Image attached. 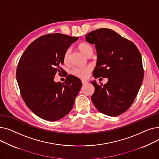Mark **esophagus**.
Masks as SVG:
<instances>
[{"label":"esophagus","mask_w":159,"mask_h":159,"mask_svg":"<svg viewBox=\"0 0 159 159\" xmlns=\"http://www.w3.org/2000/svg\"><path fill=\"white\" fill-rule=\"evenodd\" d=\"M88 83V80H82V84H86Z\"/></svg>","instance_id":"34e87169"}]
</instances>
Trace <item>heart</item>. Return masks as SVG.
I'll list each match as a JSON object with an SVG mask.
<instances>
[{"label": "heart", "mask_w": 159, "mask_h": 159, "mask_svg": "<svg viewBox=\"0 0 159 159\" xmlns=\"http://www.w3.org/2000/svg\"><path fill=\"white\" fill-rule=\"evenodd\" d=\"M78 48L80 51L86 56H88L89 54L93 53V48L89 44L81 43L78 45ZM70 49H68L65 52L63 57V61L65 64H68L70 61ZM92 70V67L91 66H86L84 67H77L74 68L71 71V73L73 76L78 77L81 79H87Z\"/></svg>", "instance_id": "b5f03b06"}]
</instances>
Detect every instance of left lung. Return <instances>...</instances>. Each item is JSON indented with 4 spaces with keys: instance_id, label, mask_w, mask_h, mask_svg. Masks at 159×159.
I'll use <instances>...</instances> for the list:
<instances>
[{
    "instance_id": "1",
    "label": "left lung",
    "mask_w": 159,
    "mask_h": 159,
    "mask_svg": "<svg viewBox=\"0 0 159 159\" xmlns=\"http://www.w3.org/2000/svg\"><path fill=\"white\" fill-rule=\"evenodd\" d=\"M85 37L97 50L94 77L108 79L104 85L91 82L95 87L91 101L100 112L120 115L134 102L144 79L140 53L134 43L110 29H98Z\"/></svg>"
}]
</instances>
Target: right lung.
I'll return each instance as SVG.
<instances>
[{
	"mask_svg": "<svg viewBox=\"0 0 159 159\" xmlns=\"http://www.w3.org/2000/svg\"><path fill=\"white\" fill-rule=\"evenodd\" d=\"M79 39L61 33L48 34L31 43L21 56L16 78L25 104L40 118L62 119L71 110L82 87L80 80L69 75L64 82H55V74L64 71L65 52Z\"/></svg>",
	"mask_w": 159,
	"mask_h": 159,
	"instance_id": "right-lung-1",
	"label": "right lung"
}]
</instances>
